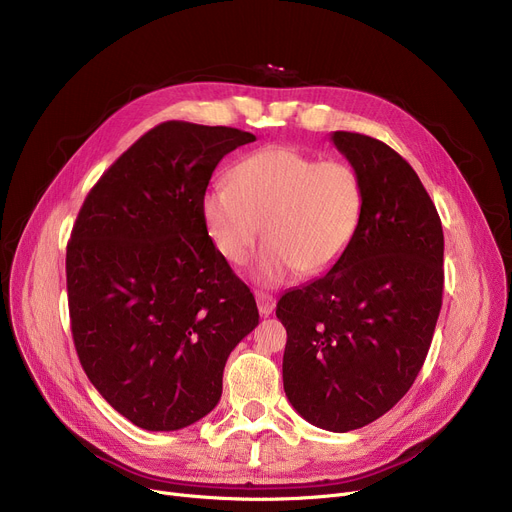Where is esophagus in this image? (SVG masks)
I'll use <instances>...</instances> for the list:
<instances>
[{"instance_id":"esophagus-1","label":"esophagus","mask_w":512,"mask_h":512,"mask_svg":"<svg viewBox=\"0 0 512 512\" xmlns=\"http://www.w3.org/2000/svg\"><path fill=\"white\" fill-rule=\"evenodd\" d=\"M255 301H257L259 313H261L263 317L272 315V311L276 309V299L272 297V294H267V292H255Z\"/></svg>"}]
</instances>
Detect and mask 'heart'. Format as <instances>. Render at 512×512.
Here are the masks:
<instances>
[{"mask_svg":"<svg viewBox=\"0 0 512 512\" xmlns=\"http://www.w3.org/2000/svg\"><path fill=\"white\" fill-rule=\"evenodd\" d=\"M365 209L361 174L344 159H319L270 145L238 159L228 184L201 197L209 240L228 263L242 265L261 234L253 278L278 286L294 272H328L353 245Z\"/></svg>","mask_w":512,"mask_h":512,"instance_id":"b5f03b06","label":"heart"}]
</instances>
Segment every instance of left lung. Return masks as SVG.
Wrapping results in <instances>:
<instances>
[{
    "label": "left lung",
    "mask_w": 512,
    "mask_h": 512,
    "mask_svg": "<svg viewBox=\"0 0 512 512\" xmlns=\"http://www.w3.org/2000/svg\"><path fill=\"white\" fill-rule=\"evenodd\" d=\"M332 143L361 174L363 220L342 259L282 294L276 315L288 334L290 405L344 434L388 413L423 367L442 307L444 232L419 176L394 149L344 130Z\"/></svg>",
    "instance_id": "left-lung-1"
}]
</instances>
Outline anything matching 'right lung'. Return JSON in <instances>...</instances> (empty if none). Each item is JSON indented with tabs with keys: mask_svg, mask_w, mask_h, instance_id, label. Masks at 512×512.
I'll use <instances>...</instances> for the list:
<instances>
[{
	"mask_svg": "<svg viewBox=\"0 0 512 512\" xmlns=\"http://www.w3.org/2000/svg\"><path fill=\"white\" fill-rule=\"evenodd\" d=\"M255 134L164 122L91 188L66 249L76 353L110 405L176 432L218 405L234 346L259 324L253 292L207 236L215 166Z\"/></svg>",
	"mask_w": 512,
	"mask_h": 512,
	"instance_id": "obj_1",
	"label": "right lung"
}]
</instances>
